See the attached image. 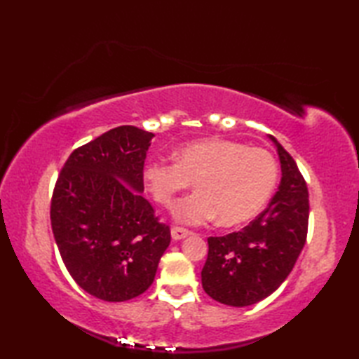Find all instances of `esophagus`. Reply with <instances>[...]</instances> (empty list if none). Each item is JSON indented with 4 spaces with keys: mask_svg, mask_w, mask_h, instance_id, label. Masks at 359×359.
<instances>
[{
    "mask_svg": "<svg viewBox=\"0 0 359 359\" xmlns=\"http://www.w3.org/2000/svg\"><path fill=\"white\" fill-rule=\"evenodd\" d=\"M189 234H191V231L187 230V228H182V226H172L171 228V236H172L174 241L184 239V238H187V236H189Z\"/></svg>",
    "mask_w": 359,
    "mask_h": 359,
    "instance_id": "esophagus-1",
    "label": "esophagus"
}]
</instances>
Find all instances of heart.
Here are the masks:
<instances>
[{"mask_svg": "<svg viewBox=\"0 0 359 359\" xmlns=\"http://www.w3.org/2000/svg\"><path fill=\"white\" fill-rule=\"evenodd\" d=\"M143 180L162 207H171L175 196L196 182L197 191L175 205L174 217L201 225L219 216L220 224L231 226L253 219L269 202L278 180V162L265 148L208 139L182 147L177 162L149 160Z\"/></svg>", "mask_w": 359, "mask_h": 359, "instance_id": "heart-1", "label": "heart"}]
</instances>
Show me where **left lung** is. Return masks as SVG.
<instances>
[{
	"mask_svg": "<svg viewBox=\"0 0 359 359\" xmlns=\"http://www.w3.org/2000/svg\"><path fill=\"white\" fill-rule=\"evenodd\" d=\"M276 144L282 179L261 215L238 233L208 238L202 287L212 299L247 307L265 299L287 279L307 239L309 189L293 157Z\"/></svg>",
	"mask_w": 359,
	"mask_h": 359,
	"instance_id": "8db88e82",
	"label": "left lung"
}]
</instances>
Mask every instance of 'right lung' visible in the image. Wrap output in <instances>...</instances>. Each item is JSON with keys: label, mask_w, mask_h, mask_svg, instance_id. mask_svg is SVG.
<instances>
[{"label": "right lung", "mask_w": 359, "mask_h": 359, "mask_svg": "<svg viewBox=\"0 0 359 359\" xmlns=\"http://www.w3.org/2000/svg\"><path fill=\"white\" fill-rule=\"evenodd\" d=\"M152 133L118 126L74 149L58 174L50 225L72 279L98 299L121 302L147 292L171 242L142 196Z\"/></svg>", "instance_id": "right-lung-1"}]
</instances>
